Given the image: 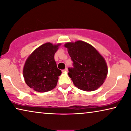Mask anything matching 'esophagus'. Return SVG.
Masks as SVG:
<instances>
[{"label":"esophagus","mask_w":131,"mask_h":131,"mask_svg":"<svg viewBox=\"0 0 131 131\" xmlns=\"http://www.w3.org/2000/svg\"><path fill=\"white\" fill-rule=\"evenodd\" d=\"M67 71H68V68H66L65 69H63V70H62V72H67Z\"/></svg>","instance_id":"obj_1"}]
</instances>
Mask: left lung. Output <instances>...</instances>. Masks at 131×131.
<instances>
[{
    "label": "left lung",
    "mask_w": 131,
    "mask_h": 131,
    "mask_svg": "<svg viewBox=\"0 0 131 131\" xmlns=\"http://www.w3.org/2000/svg\"><path fill=\"white\" fill-rule=\"evenodd\" d=\"M68 48L73 62V68H68V75L78 89L91 92L104 83L108 73L105 59L89 43L82 41L67 42Z\"/></svg>",
    "instance_id": "left-lung-1"
}]
</instances>
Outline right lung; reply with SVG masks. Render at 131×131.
I'll return each instance as SVG.
<instances>
[{"mask_svg":"<svg viewBox=\"0 0 131 131\" xmlns=\"http://www.w3.org/2000/svg\"><path fill=\"white\" fill-rule=\"evenodd\" d=\"M60 43H43L28 57L23 68L24 81L38 92H46L56 86L62 71L57 67L54 54Z\"/></svg>","mask_w":131,"mask_h":131,"instance_id":"right-lung-1","label":"right lung"}]
</instances>
